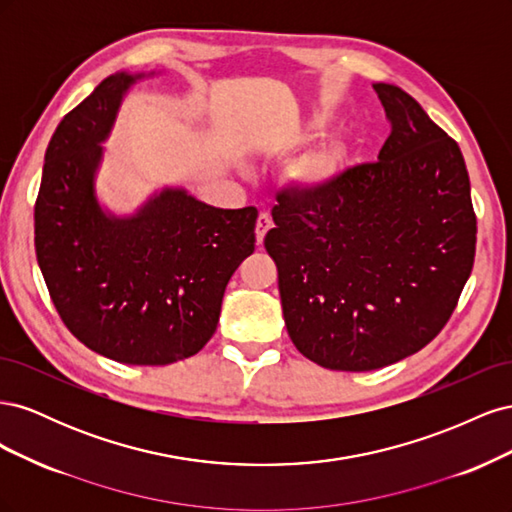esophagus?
I'll return each mask as SVG.
<instances>
[{"mask_svg": "<svg viewBox=\"0 0 512 512\" xmlns=\"http://www.w3.org/2000/svg\"><path fill=\"white\" fill-rule=\"evenodd\" d=\"M271 224L273 222H271V215L269 213H260L258 215V220H256V239H258V243H262V239H265Z\"/></svg>", "mask_w": 512, "mask_h": 512, "instance_id": "34e87169", "label": "esophagus"}]
</instances>
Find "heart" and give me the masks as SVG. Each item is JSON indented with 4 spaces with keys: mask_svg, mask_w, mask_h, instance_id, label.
<instances>
[{
    "mask_svg": "<svg viewBox=\"0 0 512 512\" xmlns=\"http://www.w3.org/2000/svg\"><path fill=\"white\" fill-rule=\"evenodd\" d=\"M344 162V147L339 143H324L312 151H307L297 162L290 166V177L301 188L318 190L322 185L335 179Z\"/></svg>",
    "mask_w": 512,
    "mask_h": 512,
    "instance_id": "1",
    "label": "heart"
}]
</instances>
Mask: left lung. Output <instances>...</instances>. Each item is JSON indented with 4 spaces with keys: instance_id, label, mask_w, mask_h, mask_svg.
Returning a JSON list of instances; mask_svg holds the SVG:
<instances>
[{
    "instance_id": "obj_1",
    "label": "left lung",
    "mask_w": 512,
    "mask_h": 512,
    "mask_svg": "<svg viewBox=\"0 0 512 512\" xmlns=\"http://www.w3.org/2000/svg\"><path fill=\"white\" fill-rule=\"evenodd\" d=\"M374 89L391 121L378 162L318 190L280 192L265 237L292 344L337 371L425 348L455 312L476 254L459 145L404 89Z\"/></svg>"
}]
</instances>
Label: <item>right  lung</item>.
Wrapping results in <instances>:
<instances>
[{
  "label": "right lung",
  "mask_w": 512,
  "mask_h": 512,
  "mask_svg": "<svg viewBox=\"0 0 512 512\" xmlns=\"http://www.w3.org/2000/svg\"><path fill=\"white\" fill-rule=\"evenodd\" d=\"M136 79L108 76L61 119L44 153L34 243L57 314L81 344L117 363L170 365L218 329L226 284L254 252L258 211L168 188L130 218L102 211L100 143Z\"/></svg>",
  "instance_id": "right-lung-1"
}]
</instances>
